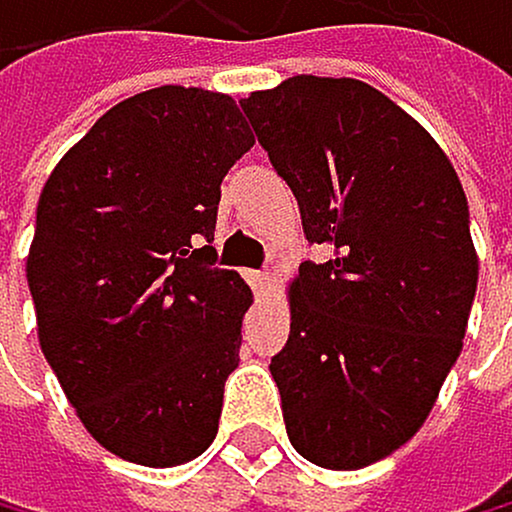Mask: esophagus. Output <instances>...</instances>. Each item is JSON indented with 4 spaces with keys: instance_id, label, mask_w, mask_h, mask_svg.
<instances>
[{
    "instance_id": "34e87169",
    "label": "esophagus",
    "mask_w": 512,
    "mask_h": 512,
    "mask_svg": "<svg viewBox=\"0 0 512 512\" xmlns=\"http://www.w3.org/2000/svg\"><path fill=\"white\" fill-rule=\"evenodd\" d=\"M246 282L253 285L256 295H269V291H272V275L269 272H246Z\"/></svg>"
}]
</instances>
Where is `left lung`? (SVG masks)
<instances>
[{
	"label": "left lung",
	"instance_id": "8db88e82",
	"mask_svg": "<svg viewBox=\"0 0 512 512\" xmlns=\"http://www.w3.org/2000/svg\"><path fill=\"white\" fill-rule=\"evenodd\" d=\"M301 208L291 330L269 372L291 446L352 471L420 430L462 352L478 288L468 198L449 156L359 79L291 76L240 99Z\"/></svg>",
	"mask_w": 512,
	"mask_h": 512
}]
</instances>
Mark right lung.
I'll use <instances>...</instances> for the list:
<instances>
[{
	"label": "right lung",
	"instance_id": "1",
	"mask_svg": "<svg viewBox=\"0 0 512 512\" xmlns=\"http://www.w3.org/2000/svg\"><path fill=\"white\" fill-rule=\"evenodd\" d=\"M256 144L224 92L131 95L44 182L28 253L37 340L92 439L172 468L217 436L253 291L214 266L227 169Z\"/></svg>",
	"mask_w": 512,
	"mask_h": 512
}]
</instances>
